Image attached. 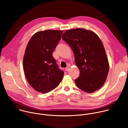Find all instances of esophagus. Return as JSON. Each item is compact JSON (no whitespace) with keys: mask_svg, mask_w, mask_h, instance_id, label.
<instances>
[{"mask_svg":"<svg viewBox=\"0 0 128 128\" xmlns=\"http://www.w3.org/2000/svg\"><path fill=\"white\" fill-rule=\"evenodd\" d=\"M65 70H66V71H69V70H70V67L67 66V67L65 68Z\"/></svg>","mask_w":128,"mask_h":128,"instance_id":"esophagus-1","label":"esophagus"}]
</instances>
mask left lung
<instances>
[{"instance_id": "left-lung-1", "label": "left lung", "mask_w": 128, "mask_h": 128, "mask_svg": "<svg viewBox=\"0 0 128 128\" xmlns=\"http://www.w3.org/2000/svg\"><path fill=\"white\" fill-rule=\"evenodd\" d=\"M62 39L74 52L76 65L80 71L75 80L77 86L88 93L100 89L109 71V62L104 46L93 31L83 28L67 30Z\"/></svg>"}]
</instances>
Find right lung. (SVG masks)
I'll return each mask as SVG.
<instances>
[{
    "instance_id": "1",
    "label": "right lung",
    "mask_w": 128,
    "mask_h": 128,
    "mask_svg": "<svg viewBox=\"0 0 128 128\" xmlns=\"http://www.w3.org/2000/svg\"><path fill=\"white\" fill-rule=\"evenodd\" d=\"M63 31L46 30L34 34L23 57V66L29 84L36 91L46 94L55 88L64 76L52 56Z\"/></svg>"
}]
</instances>
